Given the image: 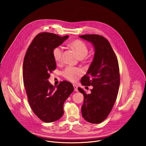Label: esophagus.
Returning a JSON list of instances; mask_svg holds the SVG:
<instances>
[{
    "instance_id": "1",
    "label": "esophagus",
    "mask_w": 146,
    "mask_h": 146,
    "mask_svg": "<svg viewBox=\"0 0 146 146\" xmlns=\"http://www.w3.org/2000/svg\"><path fill=\"white\" fill-rule=\"evenodd\" d=\"M73 87H74V91H76V92H78V87H77V86L76 85L73 84Z\"/></svg>"
}]
</instances>
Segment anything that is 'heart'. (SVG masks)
Returning <instances> with one entry per match:
<instances>
[{
	"mask_svg": "<svg viewBox=\"0 0 146 146\" xmlns=\"http://www.w3.org/2000/svg\"><path fill=\"white\" fill-rule=\"evenodd\" d=\"M70 47L78 55L80 58H84L88 52V48L87 45L81 40H74L72 41L69 44ZM52 56L55 62L59 64L62 62L63 50L60 46H57L52 50ZM82 71L78 68L68 66L62 72L64 76L71 81H75L79 75L81 74Z\"/></svg>",
	"mask_w": 146,
	"mask_h": 146,
	"instance_id": "obj_1",
	"label": "heart"
}]
</instances>
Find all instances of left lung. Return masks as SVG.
I'll use <instances>...</instances> for the list:
<instances>
[{
    "label": "left lung",
    "instance_id": "1",
    "mask_svg": "<svg viewBox=\"0 0 146 146\" xmlns=\"http://www.w3.org/2000/svg\"><path fill=\"white\" fill-rule=\"evenodd\" d=\"M92 44L95 49L94 59L86 75L81 80L82 86H92L91 93L84 95L82 115L87 121L99 123L105 120L112 110L119 86V72L117 56L109 41L99 35L80 36Z\"/></svg>",
    "mask_w": 146,
    "mask_h": 146
}]
</instances>
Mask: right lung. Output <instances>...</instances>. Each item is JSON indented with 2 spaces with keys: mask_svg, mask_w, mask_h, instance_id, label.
Masks as SVG:
<instances>
[{
  "mask_svg": "<svg viewBox=\"0 0 146 146\" xmlns=\"http://www.w3.org/2000/svg\"><path fill=\"white\" fill-rule=\"evenodd\" d=\"M69 37L43 32L38 34L29 46L23 62V80L28 100L33 113L45 122H52L64 115V104L74 88L63 81L55 87L48 79L56 68L52 50Z\"/></svg>",
  "mask_w": 146,
  "mask_h": 146,
  "instance_id": "right-lung-1",
  "label": "right lung"
}]
</instances>
